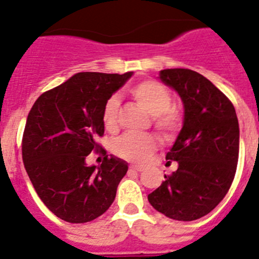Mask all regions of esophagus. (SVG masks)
I'll list each match as a JSON object with an SVG mask.
<instances>
[{
	"instance_id": "34e87169",
	"label": "esophagus",
	"mask_w": 259,
	"mask_h": 259,
	"mask_svg": "<svg viewBox=\"0 0 259 259\" xmlns=\"http://www.w3.org/2000/svg\"><path fill=\"white\" fill-rule=\"evenodd\" d=\"M131 170H136V172H141V167H136V165H131Z\"/></svg>"
}]
</instances>
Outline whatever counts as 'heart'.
<instances>
[{
	"label": "heart",
	"instance_id": "obj_1",
	"mask_svg": "<svg viewBox=\"0 0 259 259\" xmlns=\"http://www.w3.org/2000/svg\"><path fill=\"white\" fill-rule=\"evenodd\" d=\"M130 95L137 105L153 117L154 127L159 136L164 141H170L176 137L181 130L182 114L176 106H172V94L164 84L156 80H144L135 84L130 90ZM118 110L119 101L117 97L108 99L103 109V123L106 131H117ZM155 149L156 139L151 135H125L115 142L114 153L128 162L144 163L150 158Z\"/></svg>",
	"mask_w": 259,
	"mask_h": 259
}]
</instances>
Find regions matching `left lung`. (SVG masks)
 Instances as JSON below:
<instances>
[{"instance_id":"8db88e82","label":"left lung","mask_w":259,"mask_h":259,"mask_svg":"<svg viewBox=\"0 0 259 259\" xmlns=\"http://www.w3.org/2000/svg\"><path fill=\"white\" fill-rule=\"evenodd\" d=\"M159 78L184 104V124L165 159L179 168L149 203L177 221L208 214L234 181L239 158V122L234 105L209 79L190 69L160 70Z\"/></svg>"}]
</instances>
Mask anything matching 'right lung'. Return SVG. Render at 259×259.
<instances>
[{
	"label": "right lung",
	"mask_w": 259,
	"mask_h": 259,
	"mask_svg": "<svg viewBox=\"0 0 259 259\" xmlns=\"http://www.w3.org/2000/svg\"><path fill=\"white\" fill-rule=\"evenodd\" d=\"M134 72L77 73L35 100L23 135V162L33 187L56 217L90 222L111 205L128 164L106 155L100 165L86 158L99 150L103 109ZM106 154V151H105Z\"/></svg>",
	"instance_id": "right-lung-1"
}]
</instances>
